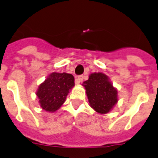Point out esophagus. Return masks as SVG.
I'll use <instances>...</instances> for the list:
<instances>
[{"label":"esophagus","mask_w":158,"mask_h":158,"mask_svg":"<svg viewBox=\"0 0 158 158\" xmlns=\"http://www.w3.org/2000/svg\"><path fill=\"white\" fill-rule=\"evenodd\" d=\"M83 81V76H79L76 78V83L79 84Z\"/></svg>","instance_id":"esophagus-1"}]
</instances>
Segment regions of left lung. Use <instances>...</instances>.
Wrapping results in <instances>:
<instances>
[{
	"label": "left lung",
	"instance_id": "left-lung-1",
	"mask_svg": "<svg viewBox=\"0 0 158 158\" xmlns=\"http://www.w3.org/2000/svg\"><path fill=\"white\" fill-rule=\"evenodd\" d=\"M89 105L100 114H107L118 102V91L104 73H92L83 82Z\"/></svg>",
	"mask_w": 158,
	"mask_h": 158
}]
</instances>
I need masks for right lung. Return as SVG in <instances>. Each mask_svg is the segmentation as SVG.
Returning <instances> with one entry per match:
<instances>
[{"instance_id": "right-lung-1", "label": "right lung", "mask_w": 158, "mask_h": 158, "mask_svg": "<svg viewBox=\"0 0 158 158\" xmlns=\"http://www.w3.org/2000/svg\"><path fill=\"white\" fill-rule=\"evenodd\" d=\"M75 86L74 76L69 73L53 72L39 86L36 96L40 107L48 112H54L65 101L69 91Z\"/></svg>"}]
</instances>
